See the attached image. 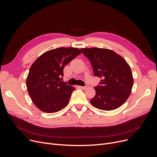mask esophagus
<instances>
[{
    "label": "esophagus",
    "mask_w": 157,
    "mask_h": 157,
    "mask_svg": "<svg viewBox=\"0 0 157 157\" xmlns=\"http://www.w3.org/2000/svg\"><path fill=\"white\" fill-rule=\"evenodd\" d=\"M77 87L78 88H80V89H85V88H86V86H77Z\"/></svg>",
    "instance_id": "1"
}]
</instances>
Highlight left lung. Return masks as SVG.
Segmentation results:
<instances>
[{"mask_svg":"<svg viewBox=\"0 0 157 157\" xmlns=\"http://www.w3.org/2000/svg\"><path fill=\"white\" fill-rule=\"evenodd\" d=\"M81 51L91 63L94 75L101 79L95 87L96 94L90 100L91 104L101 110L118 108L127 100L134 84L129 65L111 49L92 48Z\"/></svg>","mask_w":157,"mask_h":157,"instance_id":"obj_1","label":"left lung"}]
</instances>
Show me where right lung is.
<instances>
[{"label": "right lung", "mask_w": 157, "mask_h": 157, "mask_svg": "<svg viewBox=\"0 0 157 157\" xmlns=\"http://www.w3.org/2000/svg\"><path fill=\"white\" fill-rule=\"evenodd\" d=\"M81 53L76 48H59L45 52L33 63L26 85L32 102L40 111L56 113L67 106L75 88L61 81L63 69Z\"/></svg>", "instance_id": "add662e5"}]
</instances>
